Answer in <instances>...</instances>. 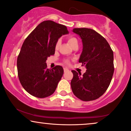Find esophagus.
Here are the masks:
<instances>
[{"label":"esophagus","instance_id":"34e87169","mask_svg":"<svg viewBox=\"0 0 131 131\" xmlns=\"http://www.w3.org/2000/svg\"><path fill=\"white\" fill-rule=\"evenodd\" d=\"M68 71H69V70L67 69V68H64V72H67Z\"/></svg>","mask_w":131,"mask_h":131}]
</instances>
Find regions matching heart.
Segmentation results:
<instances>
[{
  "label": "heart",
  "instance_id": "obj_1",
  "mask_svg": "<svg viewBox=\"0 0 131 131\" xmlns=\"http://www.w3.org/2000/svg\"><path fill=\"white\" fill-rule=\"evenodd\" d=\"M68 40V43L70 45V46L73 47L74 46L76 45H78V40L76 39L75 37H70L68 38L67 39ZM59 45H60V41L58 40V41L57 42V43H56V45H55V49H58L59 48ZM66 63H69V61H66Z\"/></svg>",
  "mask_w": 131,
  "mask_h": 131
}]
</instances>
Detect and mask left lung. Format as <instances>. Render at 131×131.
I'll return each instance as SVG.
<instances>
[{
    "label": "left lung",
    "mask_w": 131,
    "mask_h": 131,
    "mask_svg": "<svg viewBox=\"0 0 131 131\" xmlns=\"http://www.w3.org/2000/svg\"><path fill=\"white\" fill-rule=\"evenodd\" d=\"M82 42L79 62L86 70L82 76L72 70L71 87L74 96L83 101H94L104 94L111 83L114 70L113 52L104 37L88 28H74Z\"/></svg>",
    "instance_id": "obj_1"
}]
</instances>
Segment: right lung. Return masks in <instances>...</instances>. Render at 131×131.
<instances>
[{"label":"right lung","instance_id":"add662e5","mask_svg":"<svg viewBox=\"0 0 131 131\" xmlns=\"http://www.w3.org/2000/svg\"><path fill=\"white\" fill-rule=\"evenodd\" d=\"M67 27L52 20L40 23L25 40L17 58L18 76L22 86L32 96L45 98L55 92L64 70L47 68V58L54 55L55 45Z\"/></svg>","mask_w":131,"mask_h":131}]
</instances>
